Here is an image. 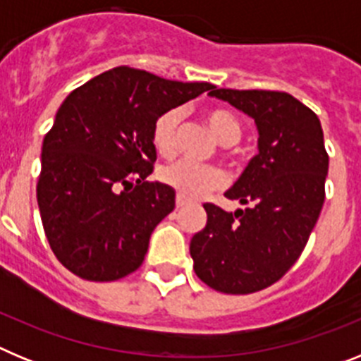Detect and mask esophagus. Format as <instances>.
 I'll return each mask as SVG.
<instances>
[{
  "mask_svg": "<svg viewBox=\"0 0 361 361\" xmlns=\"http://www.w3.org/2000/svg\"><path fill=\"white\" fill-rule=\"evenodd\" d=\"M186 204H188V200H184L180 195H177V199H175V206H177V208H184Z\"/></svg>",
  "mask_w": 361,
  "mask_h": 361,
  "instance_id": "esophagus-1",
  "label": "esophagus"
}]
</instances>
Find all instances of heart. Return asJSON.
I'll return each instance as SVG.
<instances>
[{"label":"heart","instance_id":"obj_1","mask_svg":"<svg viewBox=\"0 0 361 361\" xmlns=\"http://www.w3.org/2000/svg\"><path fill=\"white\" fill-rule=\"evenodd\" d=\"M180 121V110L170 108L155 119L152 128L153 148L162 157L175 153V135ZM204 121L213 135L222 145H233L240 139V124L231 111L224 108H209L204 111ZM161 183L180 195L183 199H200L209 191L220 190L226 184V175L215 166H200L190 161H178L159 171Z\"/></svg>","mask_w":361,"mask_h":361}]
</instances>
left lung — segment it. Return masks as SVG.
Listing matches in <instances>:
<instances>
[{"instance_id":"1","label":"left lung","mask_w":361,"mask_h":361,"mask_svg":"<svg viewBox=\"0 0 361 361\" xmlns=\"http://www.w3.org/2000/svg\"><path fill=\"white\" fill-rule=\"evenodd\" d=\"M255 119L258 153L224 195L250 204L235 213L204 204L208 222L190 242L197 276L228 295H247L282 279L304 251L325 199L329 155L317 114L286 92L216 88Z\"/></svg>"}]
</instances>
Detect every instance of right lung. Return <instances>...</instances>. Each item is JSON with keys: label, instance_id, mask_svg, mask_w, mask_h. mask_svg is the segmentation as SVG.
I'll return each mask as SVG.
<instances>
[{"label": "right lung", "instance_id": "right-lung-1", "mask_svg": "<svg viewBox=\"0 0 361 361\" xmlns=\"http://www.w3.org/2000/svg\"><path fill=\"white\" fill-rule=\"evenodd\" d=\"M212 88L117 66L63 101L43 139L37 206L73 275L111 282L141 266L152 231L175 208L171 188L146 180L157 159L153 123Z\"/></svg>", "mask_w": 361, "mask_h": 361}]
</instances>
